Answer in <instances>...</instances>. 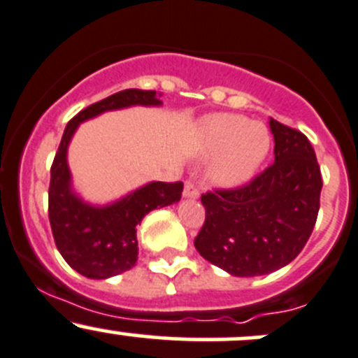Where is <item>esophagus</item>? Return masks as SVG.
Here are the masks:
<instances>
[{"instance_id":"1","label":"esophagus","mask_w":358,"mask_h":358,"mask_svg":"<svg viewBox=\"0 0 358 358\" xmlns=\"http://www.w3.org/2000/svg\"><path fill=\"white\" fill-rule=\"evenodd\" d=\"M183 196H185L187 199H197V197H199V189H197L196 183L187 182L185 189H183Z\"/></svg>"}]
</instances>
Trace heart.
<instances>
[{
    "mask_svg": "<svg viewBox=\"0 0 358 358\" xmlns=\"http://www.w3.org/2000/svg\"><path fill=\"white\" fill-rule=\"evenodd\" d=\"M202 145L208 154L220 152L211 166L213 180L237 185L262 164L270 136L262 122H249L243 115L215 114L202 122Z\"/></svg>",
    "mask_w": 358,
    "mask_h": 358,
    "instance_id": "1",
    "label": "heart"
}]
</instances>
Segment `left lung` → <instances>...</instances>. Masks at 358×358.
Here are the masks:
<instances>
[{"mask_svg":"<svg viewBox=\"0 0 358 358\" xmlns=\"http://www.w3.org/2000/svg\"><path fill=\"white\" fill-rule=\"evenodd\" d=\"M275 161L246 185L201 196L202 258L236 277L266 275L291 263L312 236L322 175L310 140L270 119Z\"/></svg>","mask_w":358,"mask_h":358,"instance_id":"1","label":"left lung"}]
</instances>
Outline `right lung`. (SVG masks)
Segmentation results:
<instances>
[{
  "label": "right lung",
  "mask_w": 358,
  "mask_h": 358,
  "mask_svg": "<svg viewBox=\"0 0 358 358\" xmlns=\"http://www.w3.org/2000/svg\"><path fill=\"white\" fill-rule=\"evenodd\" d=\"M129 106H161L154 90H122L92 103L66 126L50 173L48 218L57 249L69 265L88 279H109L135 266L136 225L156 208L180 201L182 182H152L103 208L90 206L72 192L67 147L79 122L106 110Z\"/></svg>",
  "instance_id": "1"
}]
</instances>
